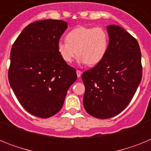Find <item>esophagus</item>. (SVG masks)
I'll use <instances>...</instances> for the list:
<instances>
[{
  "label": "esophagus",
  "mask_w": 151,
  "mask_h": 151,
  "mask_svg": "<svg viewBox=\"0 0 151 151\" xmlns=\"http://www.w3.org/2000/svg\"><path fill=\"white\" fill-rule=\"evenodd\" d=\"M76 74L77 77H78V78H80V77H81V75H82V72L80 71V70H76Z\"/></svg>",
  "instance_id": "1"
}]
</instances>
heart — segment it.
<instances>
[{"label":"heart","mask_w":151,"mask_h":151,"mask_svg":"<svg viewBox=\"0 0 151 151\" xmlns=\"http://www.w3.org/2000/svg\"><path fill=\"white\" fill-rule=\"evenodd\" d=\"M109 45V36L101 27L77 26L66 35V41H58L57 51L63 60L71 63L76 55L80 63L94 66L103 60Z\"/></svg>","instance_id":"b5f03b06"}]
</instances>
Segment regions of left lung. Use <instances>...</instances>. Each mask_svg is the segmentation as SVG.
Masks as SVG:
<instances>
[{
  "label": "left lung",
  "instance_id": "obj_1",
  "mask_svg": "<svg viewBox=\"0 0 151 151\" xmlns=\"http://www.w3.org/2000/svg\"><path fill=\"white\" fill-rule=\"evenodd\" d=\"M109 45L104 58L82 74L83 105L91 116L109 119L121 113L132 99L142 77L138 41L122 27H106Z\"/></svg>",
  "mask_w": 151,
  "mask_h": 151
}]
</instances>
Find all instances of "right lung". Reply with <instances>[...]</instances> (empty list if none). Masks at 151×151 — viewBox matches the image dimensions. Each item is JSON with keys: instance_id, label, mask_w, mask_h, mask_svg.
<instances>
[{"instance_id": "1", "label": "right lung", "mask_w": 151, "mask_h": 151, "mask_svg": "<svg viewBox=\"0 0 151 151\" xmlns=\"http://www.w3.org/2000/svg\"><path fill=\"white\" fill-rule=\"evenodd\" d=\"M67 22L36 21L22 30L10 52L8 79L19 102L32 115L48 118L61 110L76 69L57 51Z\"/></svg>"}]
</instances>
